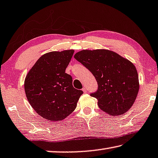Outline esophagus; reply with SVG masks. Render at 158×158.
Instances as JSON below:
<instances>
[{"label": "esophagus", "instance_id": "obj_1", "mask_svg": "<svg viewBox=\"0 0 158 158\" xmlns=\"http://www.w3.org/2000/svg\"><path fill=\"white\" fill-rule=\"evenodd\" d=\"M82 91H83L84 93H87V89H86L85 87H84L83 88H82Z\"/></svg>", "mask_w": 158, "mask_h": 158}]
</instances>
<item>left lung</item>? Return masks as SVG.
I'll return each mask as SVG.
<instances>
[{"label": "left lung", "mask_w": 158, "mask_h": 158, "mask_svg": "<svg viewBox=\"0 0 158 158\" xmlns=\"http://www.w3.org/2000/svg\"><path fill=\"white\" fill-rule=\"evenodd\" d=\"M74 58L95 77L98 89L90 95L98 99L100 110L114 116L130 110L139 90L138 75L133 64L106 49L82 50Z\"/></svg>", "instance_id": "obj_1"}]
</instances>
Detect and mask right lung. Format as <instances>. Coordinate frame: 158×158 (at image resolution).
I'll return each mask as SVG.
<instances>
[{
    "label": "right lung",
    "instance_id": "1",
    "mask_svg": "<svg viewBox=\"0 0 158 158\" xmlns=\"http://www.w3.org/2000/svg\"><path fill=\"white\" fill-rule=\"evenodd\" d=\"M74 50L52 52L42 55L28 72L25 91L31 107L45 119H64L76 108L82 90L73 86L65 73Z\"/></svg>",
    "mask_w": 158,
    "mask_h": 158
}]
</instances>
